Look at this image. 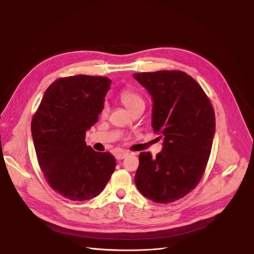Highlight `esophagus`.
I'll list each match as a JSON object with an SVG mask.
<instances>
[{"label":"esophagus","instance_id":"34e87169","mask_svg":"<svg viewBox=\"0 0 254 254\" xmlns=\"http://www.w3.org/2000/svg\"><path fill=\"white\" fill-rule=\"evenodd\" d=\"M128 154H129L128 152H120V153H117V154L115 155V158H116V159H118V160L125 159Z\"/></svg>","mask_w":254,"mask_h":254}]
</instances>
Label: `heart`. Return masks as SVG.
<instances>
[{
	"label": "heart",
	"mask_w": 254,
	"mask_h": 254,
	"mask_svg": "<svg viewBox=\"0 0 254 254\" xmlns=\"http://www.w3.org/2000/svg\"><path fill=\"white\" fill-rule=\"evenodd\" d=\"M120 100L122 103L129 110L131 111L133 108H136L139 105H144V99L143 97L137 92L130 88H125L123 89L120 94H118ZM107 113V106L104 105L102 110H101V115L105 116Z\"/></svg>",
	"instance_id": "obj_1"
}]
</instances>
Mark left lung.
<instances>
[{"mask_svg": "<svg viewBox=\"0 0 254 254\" xmlns=\"http://www.w3.org/2000/svg\"><path fill=\"white\" fill-rule=\"evenodd\" d=\"M133 77L152 96V127L164 139L155 158L141 152L134 183L150 200L171 203L190 193L204 174L215 131L214 110L186 72L160 70Z\"/></svg>", "mask_w": 254, "mask_h": 254, "instance_id": "obj_1", "label": "left lung"}]
</instances>
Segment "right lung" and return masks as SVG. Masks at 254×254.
<instances>
[{"mask_svg":"<svg viewBox=\"0 0 254 254\" xmlns=\"http://www.w3.org/2000/svg\"><path fill=\"white\" fill-rule=\"evenodd\" d=\"M111 80L78 74L60 77L46 90L31 121L38 162L50 187L73 201L90 200L105 188L116 160L84 142L97 122Z\"/></svg>","mask_w":254,"mask_h":254,"instance_id":"1","label":"right lung"}]
</instances>
